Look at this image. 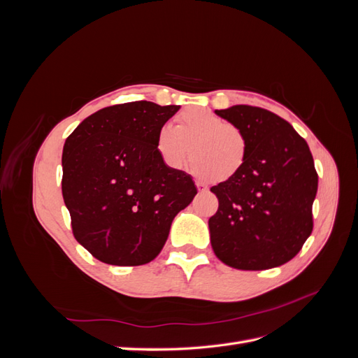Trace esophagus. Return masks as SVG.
<instances>
[{"label": "esophagus", "mask_w": 358, "mask_h": 358, "mask_svg": "<svg viewBox=\"0 0 358 358\" xmlns=\"http://www.w3.org/2000/svg\"><path fill=\"white\" fill-rule=\"evenodd\" d=\"M196 185H197V189H199V192H206V191L209 189V188H208V185H204L203 182H196Z\"/></svg>", "instance_id": "esophagus-1"}]
</instances>
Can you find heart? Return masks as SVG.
Wrapping results in <instances>:
<instances>
[{
    "mask_svg": "<svg viewBox=\"0 0 358 358\" xmlns=\"http://www.w3.org/2000/svg\"><path fill=\"white\" fill-rule=\"evenodd\" d=\"M189 145V169L203 179L230 180L248 158V138L241 129L201 107L183 110L176 117V127L164 124L157 133L158 155L171 170L182 169Z\"/></svg>",
    "mask_w": 358,
    "mask_h": 358,
    "instance_id": "obj_1",
    "label": "heart"
}]
</instances>
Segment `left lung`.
<instances>
[{
  "label": "left lung",
  "mask_w": 358,
  "mask_h": 358,
  "mask_svg": "<svg viewBox=\"0 0 358 358\" xmlns=\"http://www.w3.org/2000/svg\"><path fill=\"white\" fill-rule=\"evenodd\" d=\"M248 138L242 170L210 191L218 210L209 218L215 255L241 270H264L296 257L312 233L318 175L306 140L285 119L262 107L215 110Z\"/></svg>",
  "instance_id": "obj_1"
}]
</instances>
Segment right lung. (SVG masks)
<instances>
[{
  "instance_id": "add662e5",
  "label": "right lung",
  "mask_w": 358,
  "mask_h": 358,
  "mask_svg": "<svg viewBox=\"0 0 358 358\" xmlns=\"http://www.w3.org/2000/svg\"><path fill=\"white\" fill-rule=\"evenodd\" d=\"M179 106L104 107L62 149V197L73 234L100 262L142 266L161 252L175 216L197 194L189 175L158 155L157 133Z\"/></svg>"
}]
</instances>
